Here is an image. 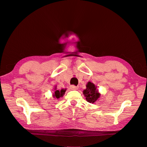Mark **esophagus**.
<instances>
[{"instance_id":"1","label":"esophagus","mask_w":147,"mask_h":147,"mask_svg":"<svg viewBox=\"0 0 147 147\" xmlns=\"http://www.w3.org/2000/svg\"><path fill=\"white\" fill-rule=\"evenodd\" d=\"M70 88L71 90H77L78 89V87L76 86H75V85H71L70 86Z\"/></svg>"}]
</instances>
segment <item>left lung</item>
<instances>
[{
  "label": "left lung",
  "instance_id": "left-lung-1",
  "mask_svg": "<svg viewBox=\"0 0 147 147\" xmlns=\"http://www.w3.org/2000/svg\"><path fill=\"white\" fill-rule=\"evenodd\" d=\"M86 87V90H84L83 91L84 97H86V100L90 103H94L100 97V94L96 90L97 87L95 84L91 82H88Z\"/></svg>",
  "mask_w": 147,
  "mask_h": 147
}]
</instances>
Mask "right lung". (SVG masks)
Listing matches in <instances>:
<instances>
[{"label": "right lung", "instance_id": "add662e5", "mask_svg": "<svg viewBox=\"0 0 147 147\" xmlns=\"http://www.w3.org/2000/svg\"><path fill=\"white\" fill-rule=\"evenodd\" d=\"M55 90V91L54 94H53V96L56 99H59L60 97H63L65 94V92L66 91V89H62L61 90H57L56 88Z\"/></svg>", "mask_w": 147, "mask_h": 147}]
</instances>
